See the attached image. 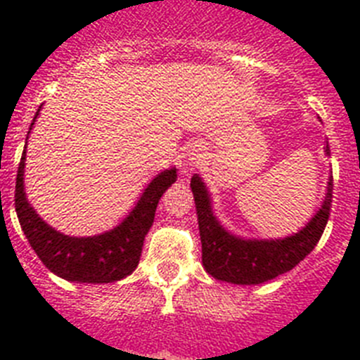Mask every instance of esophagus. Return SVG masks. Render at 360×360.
Wrapping results in <instances>:
<instances>
[{"mask_svg": "<svg viewBox=\"0 0 360 360\" xmlns=\"http://www.w3.org/2000/svg\"><path fill=\"white\" fill-rule=\"evenodd\" d=\"M202 155H200V148L196 144H191L184 148V151L178 157V167L184 174H191L200 165Z\"/></svg>", "mask_w": 360, "mask_h": 360, "instance_id": "esophagus-1", "label": "esophagus"}]
</instances>
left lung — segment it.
<instances>
[{"label":"left lung","mask_w":360,"mask_h":360,"mask_svg":"<svg viewBox=\"0 0 360 360\" xmlns=\"http://www.w3.org/2000/svg\"><path fill=\"white\" fill-rule=\"evenodd\" d=\"M324 153L330 155L328 142L324 146ZM191 189L195 195L198 214L202 265L205 272L214 279L232 285H259L292 270L316 249L328 224L333 178H328L323 203L310 221L290 236L276 240H257L232 234L216 218L211 193L198 174L191 178Z\"/></svg>","instance_id":"1"}]
</instances>
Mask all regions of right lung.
<instances>
[{
    "label": "right lung",
    "mask_w": 360,
    "mask_h": 360,
    "mask_svg": "<svg viewBox=\"0 0 360 360\" xmlns=\"http://www.w3.org/2000/svg\"><path fill=\"white\" fill-rule=\"evenodd\" d=\"M39 110L30 124V135ZM28 141V136H27ZM25 160L19 162L15 178V212L28 243L44 266L59 278L72 283H115L129 276L141 262L142 245L155 219L158 200L167 187L176 182V167L158 173L142 191L135 207L111 231L95 236H68L50 227L32 207L25 193Z\"/></svg>",
    "instance_id": "add662e5"
}]
</instances>
